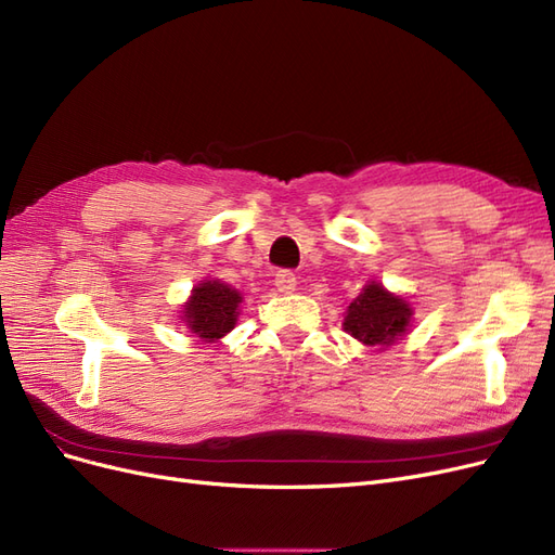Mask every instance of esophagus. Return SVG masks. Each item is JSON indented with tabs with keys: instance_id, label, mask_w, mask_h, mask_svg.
<instances>
[{
	"instance_id": "obj_1",
	"label": "esophagus",
	"mask_w": 555,
	"mask_h": 555,
	"mask_svg": "<svg viewBox=\"0 0 555 555\" xmlns=\"http://www.w3.org/2000/svg\"><path fill=\"white\" fill-rule=\"evenodd\" d=\"M296 284H298V280H296V275H294L292 271H278V273H275V286H278V292L292 294V292H296Z\"/></svg>"
}]
</instances>
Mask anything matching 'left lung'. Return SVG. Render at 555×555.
<instances>
[{
    "label": "left lung",
    "mask_w": 555,
    "mask_h": 555,
    "mask_svg": "<svg viewBox=\"0 0 555 555\" xmlns=\"http://www.w3.org/2000/svg\"><path fill=\"white\" fill-rule=\"evenodd\" d=\"M413 317L411 305L390 294L384 284L370 282L349 305L344 317V331L367 347H390L409 331Z\"/></svg>",
    "instance_id": "obj_1"
}]
</instances>
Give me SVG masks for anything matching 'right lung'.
Segmentation results:
<instances>
[{
  "label": "right lung",
  "instance_id": "1",
  "mask_svg": "<svg viewBox=\"0 0 555 555\" xmlns=\"http://www.w3.org/2000/svg\"><path fill=\"white\" fill-rule=\"evenodd\" d=\"M241 294L220 280L199 282L183 305L185 326L202 341H216L236 326Z\"/></svg>",
  "mask_w": 555,
  "mask_h": 555
}]
</instances>
